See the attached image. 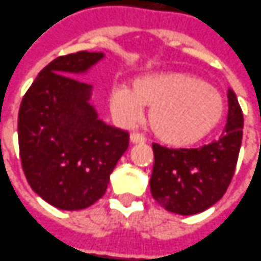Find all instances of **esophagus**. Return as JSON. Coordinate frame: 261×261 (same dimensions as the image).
Segmentation results:
<instances>
[{
  "mask_svg": "<svg viewBox=\"0 0 261 261\" xmlns=\"http://www.w3.org/2000/svg\"><path fill=\"white\" fill-rule=\"evenodd\" d=\"M129 139H130V142L132 143H143L145 142V138H143L141 134H138V132H132V134H130V136H129Z\"/></svg>",
  "mask_w": 261,
  "mask_h": 261,
  "instance_id": "34e87169",
  "label": "esophagus"
}]
</instances>
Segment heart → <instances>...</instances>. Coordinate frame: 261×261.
<instances>
[{
    "label": "heart",
    "instance_id": "obj_1",
    "mask_svg": "<svg viewBox=\"0 0 261 261\" xmlns=\"http://www.w3.org/2000/svg\"><path fill=\"white\" fill-rule=\"evenodd\" d=\"M151 108L148 122L162 142L185 146L198 142L223 120L225 103L216 87L188 73H162L138 79L132 87L110 90V108L123 122Z\"/></svg>",
    "mask_w": 261,
    "mask_h": 261
}]
</instances>
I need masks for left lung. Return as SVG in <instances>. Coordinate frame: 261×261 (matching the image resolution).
I'll list each match as a JSON object with an SVG mask.
<instances>
[{
    "mask_svg": "<svg viewBox=\"0 0 261 261\" xmlns=\"http://www.w3.org/2000/svg\"><path fill=\"white\" fill-rule=\"evenodd\" d=\"M243 139V112L231 90L228 115L220 139L201 148H167L152 143V197L181 216L197 214L214 205L231 182Z\"/></svg>",
    "mask_w": 261,
    "mask_h": 261,
    "instance_id": "obj_1",
    "label": "left lung"
}]
</instances>
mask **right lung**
Instances as JSON below:
<instances>
[{"label": "right lung", "mask_w": 261, "mask_h": 261, "mask_svg": "<svg viewBox=\"0 0 261 261\" xmlns=\"http://www.w3.org/2000/svg\"><path fill=\"white\" fill-rule=\"evenodd\" d=\"M102 53L60 56L38 73L18 112V146L33 191L60 210H83L102 198L129 134L96 116L87 103L92 86L82 73Z\"/></svg>", "instance_id": "1"}]
</instances>
